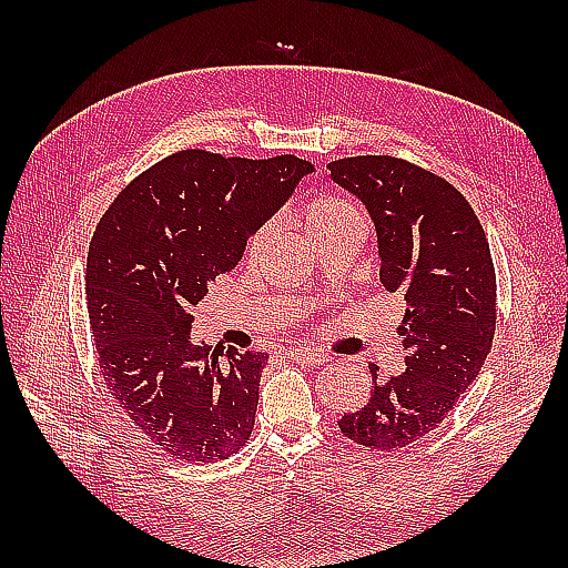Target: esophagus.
I'll return each mask as SVG.
<instances>
[{"label": "esophagus", "instance_id": "esophagus-1", "mask_svg": "<svg viewBox=\"0 0 568 568\" xmlns=\"http://www.w3.org/2000/svg\"><path fill=\"white\" fill-rule=\"evenodd\" d=\"M285 356L297 361V364H303V366H324L332 361V356L322 354V352H312V348H293V352H285Z\"/></svg>", "mask_w": 568, "mask_h": 568}]
</instances>
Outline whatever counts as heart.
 <instances>
[{"instance_id": "heart-1", "label": "heart", "mask_w": 568, "mask_h": 568, "mask_svg": "<svg viewBox=\"0 0 568 568\" xmlns=\"http://www.w3.org/2000/svg\"><path fill=\"white\" fill-rule=\"evenodd\" d=\"M354 220H361V214H358V210L354 207V204L342 200V197H332V195L310 202L305 214H303L305 232H307L310 239L324 234V232H327V229H334V226H339L344 222H354ZM273 232H275V224L268 222V224H263L258 232L251 236V244H248L251 256H256V253L265 244H268V239L273 236Z\"/></svg>"}]
</instances>
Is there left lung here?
Instances as JSON below:
<instances>
[{
    "label": "left lung",
    "mask_w": 568,
    "mask_h": 568,
    "mask_svg": "<svg viewBox=\"0 0 568 568\" xmlns=\"http://www.w3.org/2000/svg\"><path fill=\"white\" fill-rule=\"evenodd\" d=\"M329 178L366 204L381 283L407 303L405 371L378 378L371 364V400L339 429L395 452L437 429L484 368L496 334V268L476 212L444 178L393 155L334 161Z\"/></svg>",
    "instance_id": "8db88e82"
}]
</instances>
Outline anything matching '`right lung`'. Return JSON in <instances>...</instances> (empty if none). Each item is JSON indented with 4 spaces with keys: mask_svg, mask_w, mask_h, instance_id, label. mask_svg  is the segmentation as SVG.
I'll list each match as a JSON object with an SVG mask.
<instances>
[{
    "mask_svg": "<svg viewBox=\"0 0 568 568\" xmlns=\"http://www.w3.org/2000/svg\"><path fill=\"white\" fill-rule=\"evenodd\" d=\"M315 165L180 151L102 214L88 251L100 373L129 419L183 462L210 464L251 437L268 354L192 342V310Z\"/></svg>",
    "mask_w": 568,
    "mask_h": 568,
    "instance_id": "obj_1",
    "label": "right lung"
}]
</instances>
